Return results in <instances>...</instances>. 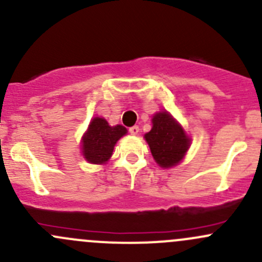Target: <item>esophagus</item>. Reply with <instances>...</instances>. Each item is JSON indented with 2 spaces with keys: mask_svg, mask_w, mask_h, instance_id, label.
Returning a JSON list of instances; mask_svg holds the SVG:
<instances>
[{
  "mask_svg": "<svg viewBox=\"0 0 262 262\" xmlns=\"http://www.w3.org/2000/svg\"><path fill=\"white\" fill-rule=\"evenodd\" d=\"M139 130H141V129H139L138 125H134L132 126V128H129V133L133 134V136H137V134L139 133Z\"/></svg>",
  "mask_w": 262,
  "mask_h": 262,
  "instance_id": "34e87169",
  "label": "esophagus"
}]
</instances>
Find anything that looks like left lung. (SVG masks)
I'll list each match as a JSON object with an SVG mask.
<instances>
[{
  "mask_svg": "<svg viewBox=\"0 0 262 262\" xmlns=\"http://www.w3.org/2000/svg\"><path fill=\"white\" fill-rule=\"evenodd\" d=\"M153 126L144 136L153 158L161 167L178 165L189 149L190 139L167 112H161L152 119Z\"/></svg>",
  "mask_w": 262,
  "mask_h": 262,
  "instance_id": "8db88e82",
  "label": "left lung"
}]
</instances>
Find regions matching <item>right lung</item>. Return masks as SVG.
<instances>
[{"mask_svg":"<svg viewBox=\"0 0 262 262\" xmlns=\"http://www.w3.org/2000/svg\"><path fill=\"white\" fill-rule=\"evenodd\" d=\"M126 133L123 125L110 126L102 118H95L90 123L82 138V153L89 162L105 163L113 155L116 142Z\"/></svg>","mask_w":262,"mask_h":262,"instance_id":"1","label":"right lung"}]
</instances>
